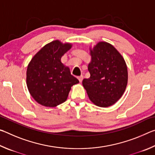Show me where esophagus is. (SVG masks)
I'll use <instances>...</instances> for the list:
<instances>
[{
  "mask_svg": "<svg viewBox=\"0 0 155 155\" xmlns=\"http://www.w3.org/2000/svg\"><path fill=\"white\" fill-rule=\"evenodd\" d=\"M78 81H79V82L81 83L83 79V76H80V77H78Z\"/></svg>",
  "mask_w": 155,
  "mask_h": 155,
  "instance_id": "34e87169",
  "label": "esophagus"
}]
</instances>
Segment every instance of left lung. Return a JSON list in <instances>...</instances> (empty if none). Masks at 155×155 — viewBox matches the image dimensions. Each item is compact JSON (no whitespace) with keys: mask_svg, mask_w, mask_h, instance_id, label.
Segmentation results:
<instances>
[{"mask_svg":"<svg viewBox=\"0 0 155 155\" xmlns=\"http://www.w3.org/2000/svg\"><path fill=\"white\" fill-rule=\"evenodd\" d=\"M90 77L84 78L83 85L94 104L109 107L121 98L127 87V64L120 52L105 41L98 42L90 49Z\"/></svg>","mask_w":155,"mask_h":155,"instance_id":"1","label":"left lung"}]
</instances>
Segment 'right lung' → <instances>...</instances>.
<instances>
[{
  "instance_id": "obj_1",
  "label": "right lung",
  "mask_w": 155,
  "mask_h": 155,
  "mask_svg": "<svg viewBox=\"0 0 155 155\" xmlns=\"http://www.w3.org/2000/svg\"><path fill=\"white\" fill-rule=\"evenodd\" d=\"M72 47L59 40L44 46L33 57L27 70V85L31 96L41 105L54 107L67 100L71 87L79 83L61 57Z\"/></svg>"
}]
</instances>
